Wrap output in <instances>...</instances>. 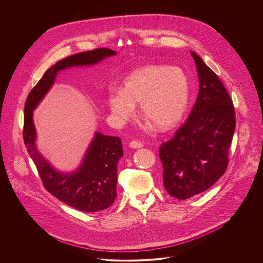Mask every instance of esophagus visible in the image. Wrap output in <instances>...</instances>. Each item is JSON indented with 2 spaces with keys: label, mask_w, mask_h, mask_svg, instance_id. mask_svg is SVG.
I'll return each instance as SVG.
<instances>
[{
  "label": "esophagus",
  "mask_w": 263,
  "mask_h": 263,
  "mask_svg": "<svg viewBox=\"0 0 263 263\" xmlns=\"http://www.w3.org/2000/svg\"><path fill=\"white\" fill-rule=\"evenodd\" d=\"M129 147L134 148V149H139V148H142L143 147V143L140 142V141H137V140H134L129 143Z\"/></svg>",
  "instance_id": "1"
}]
</instances>
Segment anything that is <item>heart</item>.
Returning <instances> with one entry per match:
<instances>
[{
	"label": "heart",
	"mask_w": 263,
	"mask_h": 263,
	"mask_svg": "<svg viewBox=\"0 0 263 263\" xmlns=\"http://www.w3.org/2000/svg\"><path fill=\"white\" fill-rule=\"evenodd\" d=\"M189 81L178 67L148 65L127 76L121 91L108 94V105L114 117L123 122L135 114L140 104L143 117L158 130H169L177 125L187 108Z\"/></svg>",
	"instance_id": "b5f03b06"
}]
</instances>
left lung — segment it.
Wrapping results in <instances>:
<instances>
[{"mask_svg":"<svg viewBox=\"0 0 263 263\" xmlns=\"http://www.w3.org/2000/svg\"><path fill=\"white\" fill-rule=\"evenodd\" d=\"M196 64L199 92L186 121L159 148L167 192L184 200L211 187L227 170L236 117L227 89L203 61Z\"/></svg>","mask_w":263,"mask_h":263,"instance_id":"obj_1","label":"left lung"}]
</instances>
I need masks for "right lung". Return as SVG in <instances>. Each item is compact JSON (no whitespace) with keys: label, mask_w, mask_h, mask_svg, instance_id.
<instances>
[{"label":"right lung","mask_w":263,"mask_h":263,"mask_svg":"<svg viewBox=\"0 0 263 263\" xmlns=\"http://www.w3.org/2000/svg\"><path fill=\"white\" fill-rule=\"evenodd\" d=\"M113 54L115 51L112 49L100 47L75 53L59 61L43 74L32 88L24 106L23 140L36 166L43 186L59 200L86 213L105 210L116 198L117 162L123 155L120 139L96 133L79 170L70 175L62 174L52 169L36 150L32 110L53 84L59 71L73 66L93 65Z\"/></svg>","instance_id":"obj_1"}]
</instances>
